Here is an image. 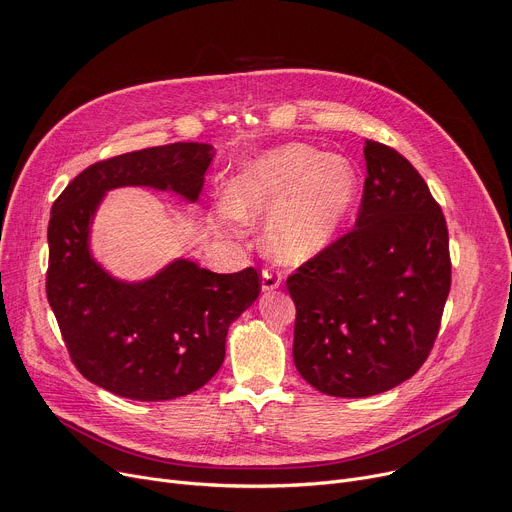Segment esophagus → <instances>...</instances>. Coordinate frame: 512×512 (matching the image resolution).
Returning a JSON list of instances; mask_svg holds the SVG:
<instances>
[{"mask_svg": "<svg viewBox=\"0 0 512 512\" xmlns=\"http://www.w3.org/2000/svg\"><path fill=\"white\" fill-rule=\"evenodd\" d=\"M280 284H282L280 273L273 271V269H263V277H261V290L263 292H273Z\"/></svg>", "mask_w": 512, "mask_h": 512, "instance_id": "1", "label": "esophagus"}]
</instances>
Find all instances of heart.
Wrapping results in <instances>:
<instances>
[{
	"label": "heart",
	"instance_id": "obj_1",
	"mask_svg": "<svg viewBox=\"0 0 512 512\" xmlns=\"http://www.w3.org/2000/svg\"><path fill=\"white\" fill-rule=\"evenodd\" d=\"M357 200V173L341 155L284 145L253 155L226 185L216 222L235 230L239 220L269 216L263 245L284 265H300L327 249Z\"/></svg>",
	"mask_w": 512,
	"mask_h": 512
}]
</instances>
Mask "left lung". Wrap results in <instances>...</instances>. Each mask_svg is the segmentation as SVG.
I'll return each instance as SVG.
<instances>
[{
  "label": "left lung",
  "mask_w": 512,
  "mask_h": 512,
  "mask_svg": "<svg viewBox=\"0 0 512 512\" xmlns=\"http://www.w3.org/2000/svg\"><path fill=\"white\" fill-rule=\"evenodd\" d=\"M355 228L288 277L294 363L318 392L365 398L427 361L451 288L449 235L429 185L396 149L365 141Z\"/></svg>",
  "instance_id": "8db88e82"
}]
</instances>
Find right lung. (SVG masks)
Listing matches in <instances>:
<instances>
[{
    "label": "right lung",
    "instance_id": "1",
    "mask_svg": "<svg viewBox=\"0 0 512 512\" xmlns=\"http://www.w3.org/2000/svg\"><path fill=\"white\" fill-rule=\"evenodd\" d=\"M212 157L204 143L124 153L83 169L53 204L46 298L79 374L116 396L159 402L202 388L224 361L230 322L261 292L255 267L214 273L177 259L126 284L89 253V224L108 190L147 185L196 202Z\"/></svg>",
    "mask_w": 512,
    "mask_h": 512
}]
</instances>
